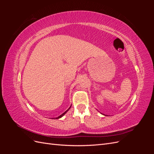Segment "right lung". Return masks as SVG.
Listing matches in <instances>:
<instances>
[{
    "label": "right lung",
    "mask_w": 154,
    "mask_h": 154,
    "mask_svg": "<svg viewBox=\"0 0 154 154\" xmlns=\"http://www.w3.org/2000/svg\"><path fill=\"white\" fill-rule=\"evenodd\" d=\"M71 106H70V107H69V109H67V110H66V112H63V113L62 114H61V115H60V116H58V117H57V118H56V119H59V118H62V116H64V114H66V113L67 112V111H68V110H69L70 109V108H71Z\"/></svg>",
    "instance_id": "obj_1"
}]
</instances>
